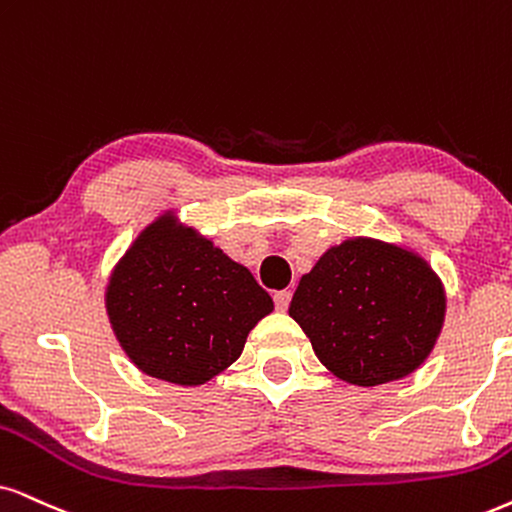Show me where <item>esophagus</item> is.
<instances>
[{
  "instance_id": "34e87169",
  "label": "esophagus",
  "mask_w": 512,
  "mask_h": 512,
  "mask_svg": "<svg viewBox=\"0 0 512 512\" xmlns=\"http://www.w3.org/2000/svg\"><path fill=\"white\" fill-rule=\"evenodd\" d=\"M290 297H293V293L290 290H276L274 293V304L278 312H286L288 304H290Z\"/></svg>"
}]
</instances>
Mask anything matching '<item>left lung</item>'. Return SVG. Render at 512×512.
Masks as SVG:
<instances>
[{
	"mask_svg": "<svg viewBox=\"0 0 512 512\" xmlns=\"http://www.w3.org/2000/svg\"><path fill=\"white\" fill-rule=\"evenodd\" d=\"M444 309L442 281L428 262L399 245L352 238L300 278L288 312L328 371L373 387L428 359Z\"/></svg>",
	"mask_w": 512,
	"mask_h": 512,
	"instance_id": "1",
	"label": "left lung"
}]
</instances>
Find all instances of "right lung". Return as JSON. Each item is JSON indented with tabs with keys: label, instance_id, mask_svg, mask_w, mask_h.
<instances>
[{
	"label": "right lung",
	"instance_id": "obj_1",
	"mask_svg": "<svg viewBox=\"0 0 512 512\" xmlns=\"http://www.w3.org/2000/svg\"><path fill=\"white\" fill-rule=\"evenodd\" d=\"M106 309L141 371L191 387L241 357L245 338L274 302L248 269L165 215L115 267Z\"/></svg>",
	"mask_w": 512,
	"mask_h": 512
}]
</instances>
